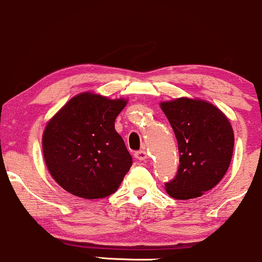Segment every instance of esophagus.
<instances>
[{"instance_id": "34e87169", "label": "esophagus", "mask_w": 262, "mask_h": 262, "mask_svg": "<svg viewBox=\"0 0 262 262\" xmlns=\"http://www.w3.org/2000/svg\"><path fill=\"white\" fill-rule=\"evenodd\" d=\"M135 157H136L137 160H140V161H145L147 158L146 151H145V149H140V151L135 152Z\"/></svg>"}]
</instances>
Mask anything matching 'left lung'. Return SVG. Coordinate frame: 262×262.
I'll return each mask as SVG.
<instances>
[{"label":"left lung","instance_id":"left-lung-1","mask_svg":"<svg viewBox=\"0 0 262 262\" xmlns=\"http://www.w3.org/2000/svg\"><path fill=\"white\" fill-rule=\"evenodd\" d=\"M178 142L179 167L164 183L174 199L198 198L222 181L231 162L234 132L226 117L210 102L179 98L161 102Z\"/></svg>","mask_w":262,"mask_h":262}]
</instances>
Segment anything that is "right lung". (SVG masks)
<instances>
[{"mask_svg": "<svg viewBox=\"0 0 262 262\" xmlns=\"http://www.w3.org/2000/svg\"><path fill=\"white\" fill-rule=\"evenodd\" d=\"M127 100L93 93L70 99L47 123L43 156L53 179L85 199L113 194L132 166V157L115 130Z\"/></svg>", "mask_w": 262, "mask_h": 262, "instance_id": "right-lung-1", "label": "right lung"}]
</instances>
